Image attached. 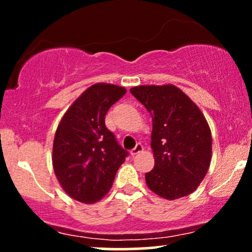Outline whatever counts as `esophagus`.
Instances as JSON below:
<instances>
[{"label": "esophagus", "mask_w": 252, "mask_h": 252, "mask_svg": "<svg viewBox=\"0 0 252 252\" xmlns=\"http://www.w3.org/2000/svg\"><path fill=\"white\" fill-rule=\"evenodd\" d=\"M143 152V146L141 143H137L136 144V147L134 149L131 150V152H130V155L131 156H135V155H137V154H140V153H142Z\"/></svg>", "instance_id": "34e87169"}]
</instances>
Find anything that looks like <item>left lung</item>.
I'll return each mask as SVG.
<instances>
[{
  "label": "left lung",
  "mask_w": 252,
  "mask_h": 252,
  "mask_svg": "<svg viewBox=\"0 0 252 252\" xmlns=\"http://www.w3.org/2000/svg\"><path fill=\"white\" fill-rule=\"evenodd\" d=\"M153 117L155 166L146 173L147 186L163 199L193 193L204 180L212 158V135L200 109L172 84L130 89Z\"/></svg>",
  "instance_id": "1"
}]
</instances>
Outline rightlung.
Masks as SVG:
<instances>
[{
	"instance_id": "1",
	"label": "right lung",
	"mask_w": 252,
	"mask_h": 252,
	"mask_svg": "<svg viewBox=\"0 0 252 252\" xmlns=\"http://www.w3.org/2000/svg\"><path fill=\"white\" fill-rule=\"evenodd\" d=\"M123 86L97 83L65 112L53 141L52 163L60 186L74 200L99 201L109 192L128 152L105 126V115L126 94Z\"/></svg>"
}]
</instances>
